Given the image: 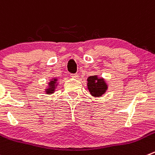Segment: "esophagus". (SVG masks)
<instances>
[{
  "mask_svg": "<svg viewBox=\"0 0 155 155\" xmlns=\"http://www.w3.org/2000/svg\"><path fill=\"white\" fill-rule=\"evenodd\" d=\"M70 76H71L72 78H73V79H78L79 75H78L77 73H75V74H70Z\"/></svg>",
  "mask_w": 155,
  "mask_h": 155,
  "instance_id": "esophagus-1",
  "label": "esophagus"
}]
</instances>
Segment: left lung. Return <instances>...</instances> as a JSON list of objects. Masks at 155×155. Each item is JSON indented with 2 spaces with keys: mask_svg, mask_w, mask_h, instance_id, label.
Wrapping results in <instances>:
<instances>
[{
  "mask_svg": "<svg viewBox=\"0 0 155 155\" xmlns=\"http://www.w3.org/2000/svg\"><path fill=\"white\" fill-rule=\"evenodd\" d=\"M87 81L88 89L93 97H101L108 88L107 84L104 79L102 77L99 78L97 75L89 76Z\"/></svg>",
  "mask_w": 155,
  "mask_h": 155,
  "instance_id": "left-lung-1",
  "label": "left lung"
}]
</instances>
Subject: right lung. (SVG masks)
I'll return each mask as SVG.
<instances>
[{
    "label": "right lung",
    "instance_id": "right-lung-1",
    "mask_svg": "<svg viewBox=\"0 0 155 155\" xmlns=\"http://www.w3.org/2000/svg\"><path fill=\"white\" fill-rule=\"evenodd\" d=\"M57 85H58V78H53V79H51L50 82H48V88H46L45 90L46 94H53V93L54 92Z\"/></svg>",
    "mask_w": 155,
    "mask_h": 155
}]
</instances>
